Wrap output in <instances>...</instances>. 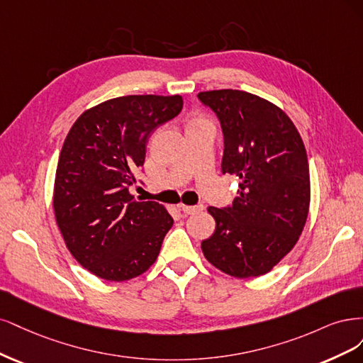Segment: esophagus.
Segmentation results:
<instances>
[{
	"instance_id": "obj_1",
	"label": "esophagus",
	"mask_w": 363,
	"mask_h": 363,
	"mask_svg": "<svg viewBox=\"0 0 363 363\" xmlns=\"http://www.w3.org/2000/svg\"><path fill=\"white\" fill-rule=\"evenodd\" d=\"M181 211H184V214H196L199 211H202L203 205H194V206H189V205H179Z\"/></svg>"
}]
</instances>
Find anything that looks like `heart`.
Masks as SVG:
<instances>
[{
  "instance_id": "b5f03b06",
  "label": "heart",
  "mask_w": 363,
  "mask_h": 363,
  "mask_svg": "<svg viewBox=\"0 0 363 363\" xmlns=\"http://www.w3.org/2000/svg\"><path fill=\"white\" fill-rule=\"evenodd\" d=\"M196 122H206V121H196Z\"/></svg>"
}]
</instances>
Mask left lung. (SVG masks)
Returning <instances> with one entry per match:
<instances>
[{
  "label": "left lung",
  "mask_w": 363,
  "mask_h": 363,
  "mask_svg": "<svg viewBox=\"0 0 363 363\" xmlns=\"http://www.w3.org/2000/svg\"><path fill=\"white\" fill-rule=\"evenodd\" d=\"M197 98L216 113L223 131L221 172L240 181L232 205L208 208L216 232L202 241V252L229 276H262L291 252L306 223L305 145L282 110L252 93L223 89Z\"/></svg>",
  "instance_id": "8db88e82"
}]
</instances>
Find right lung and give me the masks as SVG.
<instances>
[{"mask_svg":"<svg viewBox=\"0 0 363 363\" xmlns=\"http://www.w3.org/2000/svg\"><path fill=\"white\" fill-rule=\"evenodd\" d=\"M182 96L130 95L79 116L58 158L52 206L66 247L95 276L122 282L155 262L173 225L158 202L130 193L157 128L182 110Z\"/></svg>","mask_w":363,"mask_h":363,"instance_id":"right-lung-1","label":"right lung"}]
</instances>
